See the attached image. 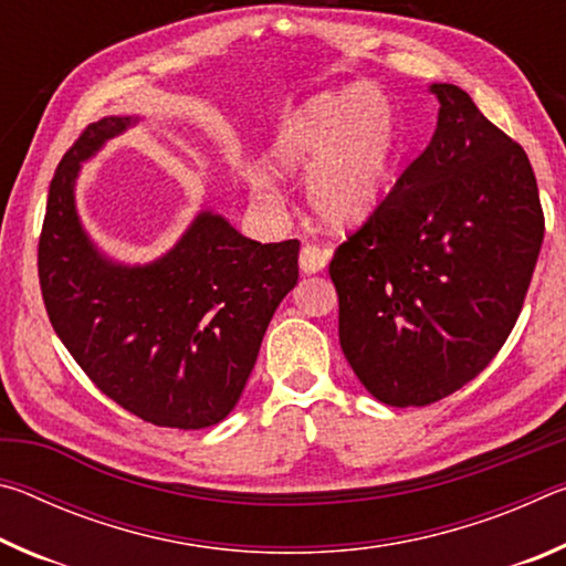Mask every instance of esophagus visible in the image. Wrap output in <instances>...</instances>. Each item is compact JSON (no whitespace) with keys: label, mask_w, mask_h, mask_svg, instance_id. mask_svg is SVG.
Instances as JSON below:
<instances>
[{"label":"esophagus","mask_w":566,"mask_h":566,"mask_svg":"<svg viewBox=\"0 0 566 566\" xmlns=\"http://www.w3.org/2000/svg\"><path fill=\"white\" fill-rule=\"evenodd\" d=\"M329 249H322L317 244H304L302 252H300V266L304 274H317L322 272L324 266L329 262Z\"/></svg>","instance_id":"esophagus-1"}]
</instances>
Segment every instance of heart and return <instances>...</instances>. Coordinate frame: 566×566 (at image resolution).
Segmentation results:
<instances>
[{
  "instance_id": "1",
  "label": "heart",
  "mask_w": 566,
  "mask_h": 566,
  "mask_svg": "<svg viewBox=\"0 0 566 566\" xmlns=\"http://www.w3.org/2000/svg\"><path fill=\"white\" fill-rule=\"evenodd\" d=\"M397 157V119L381 94L367 87L317 94L276 127L266 161L282 177H306V205L322 224L352 229L385 199ZM260 202L276 195L274 179L249 171Z\"/></svg>"
}]
</instances>
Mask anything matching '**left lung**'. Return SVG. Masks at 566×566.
I'll list each match as a JSON object with an SVG mask.
<instances>
[{
  "label": "left lung",
  "instance_id": "1",
  "mask_svg": "<svg viewBox=\"0 0 566 566\" xmlns=\"http://www.w3.org/2000/svg\"><path fill=\"white\" fill-rule=\"evenodd\" d=\"M429 92L432 142L329 264L344 357L389 407L432 405L494 359L544 239L526 151L464 90Z\"/></svg>",
  "mask_w": 566,
  "mask_h": 566
}]
</instances>
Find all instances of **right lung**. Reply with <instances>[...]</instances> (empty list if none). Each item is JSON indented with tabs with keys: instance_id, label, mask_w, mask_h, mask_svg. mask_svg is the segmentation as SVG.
Listing matches in <instances>:
<instances>
[{
	"instance_id": "right-lung-1",
	"label": "right lung",
	"mask_w": 566,
	"mask_h": 566,
	"mask_svg": "<svg viewBox=\"0 0 566 566\" xmlns=\"http://www.w3.org/2000/svg\"><path fill=\"white\" fill-rule=\"evenodd\" d=\"M134 122L90 124L54 171L36 254L44 306L102 395L157 427H212L242 397L270 319L300 280V242H254L207 209L159 260H109L82 227L74 185L82 161Z\"/></svg>"
}]
</instances>
